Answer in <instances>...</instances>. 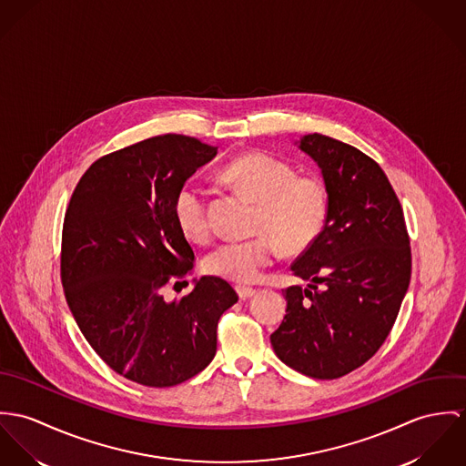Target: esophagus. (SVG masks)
Here are the masks:
<instances>
[{
	"instance_id": "esophagus-1",
	"label": "esophagus",
	"mask_w": 466,
	"mask_h": 466,
	"mask_svg": "<svg viewBox=\"0 0 466 466\" xmlns=\"http://www.w3.org/2000/svg\"><path fill=\"white\" fill-rule=\"evenodd\" d=\"M236 291H238V295H239L241 300H248V299H252V297L258 293V289H254V288H250V286H238Z\"/></svg>"
}]
</instances>
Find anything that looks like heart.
Masks as SVG:
<instances>
[{
  "label": "heart",
  "instance_id": "1",
  "mask_svg": "<svg viewBox=\"0 0 466 466\" xmlns=\"http://www.w3.org/2000/svg\"><path fill=\"white\" fill-rule=\"evenodd\" d=\"M223 177L250 200L258 202L256 230L252 239L225 241L206 260L208 275L234 282H254L262 269L280 254L302 252L321 234L329 216V193L314 175H297L295 167L268 154H248L232 160ZM175 219L193 241L210 236L206 191L186 182L175 197Z\"/></svg>",
  "mask_w": 466,
  "mask_h": 466
}]
</instances>
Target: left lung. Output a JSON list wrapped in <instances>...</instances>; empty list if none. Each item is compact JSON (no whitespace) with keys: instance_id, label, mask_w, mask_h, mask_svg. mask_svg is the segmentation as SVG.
Listing matches in <instances>:
<instances>
[{"instance_id":"8db88e82","label":"left lung","mask_w":466,"mask_h":466,"mask_svg":"<svg viewBox=\"0 0 466 466\" xmlns=\"http://www.w3.org/2000/svg\"><path fill=\"white\" fill-rule=\"evenodd\" d=\"M297 145L321 169L329 216L318 239L291 264L309 284L284 289L286 316L269 339L293 370L338 379L388 338L411 279L410 236L400 202L373 158L321 134Z\"/></svg>"}]
</instances>
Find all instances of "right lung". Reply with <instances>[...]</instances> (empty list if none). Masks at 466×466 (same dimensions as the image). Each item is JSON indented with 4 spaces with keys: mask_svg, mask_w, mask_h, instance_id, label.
Instances as JSON below:
<instances>
[{
    "mask_svg": "<svg viewBox=\"0 0 466 466\" xmlns=\"http://www.w3.org/2000/svg\"><path fill=\"white\" fill-rule=\"evenodd\" d=\"M216 154L187 136L145 139L91 164L66 210L67 306L95 352L143 386H177L200 373L216 356L221 314L238 302L219 277L195 279L180 300L162 295L195 260L175 219L177 191Z\"/></svg>",
    "mask_w": 466,
    "mask_h": 466,
    "instance_id": "obj_1",
    "label": "right lung"
}]
</instances>
